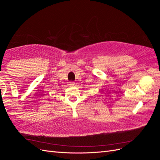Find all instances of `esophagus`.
<instances>
[{
    "label": "esophagus",
    "mask_w": 160,
    "mask_h": 160,
    "mask_svg": "<svg viewBox=\"0 0 160 160\" xmlns=\"http://www.w3.org/2000/svg\"><path fill=\"white\" fill-rule=\"evenodd\" d=\"M74 85H75V83L73 81H70L69 83V85L70 86V87H72V86H74Z\"/></svg>",
    "instance_id": "esophagus-1"
}]
</instances>
